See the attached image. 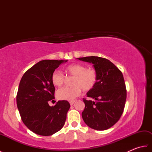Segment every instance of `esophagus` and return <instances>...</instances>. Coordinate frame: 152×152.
Returning a JSON list of instances; mask_svg holds the SVG:
<instances>
[{
  "instance_id": "esophagus-1",
  "label": "esophagus",
  "mask_w": 152,
  "mask_h": 152,
  "mask_svg": "<svg viewBox=\"0 0 152 152\" xmlns=\"http://www.w3.org/2000/svg\"><path fill=\"white\" fill-rule=\"evenodd\" d=\"M69 102H70V105H73L74 103L75 102V101H70Z\"/></svg>"
}]
</instances>
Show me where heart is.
I'll return each instance as SVG.
<instances>
[{
	"mask_svg": "<svg viewBox=\"0 0 152 152\" xmlns=\"http://www.w3.org/2000/svg\"><path fill=\"white\" fill-rule=\"evenodd\" d=\"M66 73L73 76L72 87H64L57 90L56 96L59 100L72 101L81 93V89L83 91H89L94 88L97 82V73L92 68H86L84 65L78 63L71 64L64 68ZM53 85L60 87L64 82L63 74L55 71L51 77Z\"/></svg>",
	"mask_w": 152,
	"mask_h": 152,
	"instance_id": "heart-1",
	"label": "heart"
}]
</instances>
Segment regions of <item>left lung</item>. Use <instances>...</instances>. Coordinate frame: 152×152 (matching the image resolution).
<instances>
[{"mask_svg":"<svg viewBox=\"0 0 152 152\" xmlns=\"http://www.w3.org/2000/svg\"><path fill=\"white\" fill-rule=\"evenodd\" d=\"M77 59L93 64L98 76L96 86L87 93V96L95 101L83 99L85 108L82 118L93 129H108L119 120L124 112L127 98L124 76L105 58L90 56Z\"/></svg>","mask_w":152,"mask_h":152,"instance_id":"obj_1","label":"left lung"}]
</instances>
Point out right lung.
Instances as JSON below:
<instances>
[{"label": "right lung", "mask_w": 152, "mask_h": 152, "mask_svg": "<svg viewBox=\"0 0 152 152\" xmlns=\"http://www.w3.org/2000/svg\"><path fill=\"white\" fill-rule=\"evenodd\" d=\"M67 60H43L26 71L19 82L17 106L23 124L41 136H50L64 125L70 108L67 101H59L54 106L55 87L51 77L55 70Z\"/></svg>", "instance_id": "add662e5"}]
</instances>
